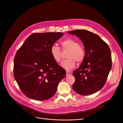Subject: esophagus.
Instances as JSON below:
<instances>
[{
  "label": "esophagus",
  "mask_w": 123,
  "mask_h": 123,
  "mask_svg": "<svg viewBox=\"0 0 123 123\" xmlns=\"http://www.w3.org/2000/svg\"><path fill=\"white\" fill-rule=\"evenodd\" d=\"M70 74H71V73H70V72L67 71V72H66V76H68V75H69Z\"/></svg>",
  "instance_id": "obj_1"
}]
</instances>
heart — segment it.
Instances as JSON below:
<instances>
[{
    "label": "heart",
    "mask_w": 123,
    "mask_h": 123,
    "mask_svg": "<svg viewBox=\"0 0 123 123\" xmlns=\"http://www.w3.org/2000/svg\"><path fill=\"white\" fill-rule=\"evenodd\" d=\"M62 50H68L67 55V59L63 61L61 66L67 71H70L74 68L76 65V61L80 63L84 60L86 52L83 46L75 39L67 38L60 43ZM50 52L51 57L54 60L58 63L61 60V50L56 45H52L50 47Z\"/></svg>",
    "instance_id": "1"
}]
</instances>
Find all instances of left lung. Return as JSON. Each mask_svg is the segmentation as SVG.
<instances>
[{
    "label": "left lung",
    "instance_id": "1",
    "mask_svg": "<svg viewBox=\"0 0 123 123\" xmlns=\"http://www.w3.org/2000/svg\"><path fill=\"white\" fill-rule=\"evenodd\" d=\"M68 33L79 37L86 52L83 62L73 72L75 80L73 88L82 95L94 93L104 86L111 68V49L97 34L89 31L75 30Z\"/></svg>",
    "mask_w": 123,
    "mask_h": 123
}]
</instances>
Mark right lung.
Listing matches in <instances>:
<instances>
[{"label":"right lung","mask_w":123,"mask_h":123,"mask_svg":"<svg viewBox=\"0 0 123 123\" xmlns=\"http://www.w3.org/2000/svg\"><path fill=\"white\" fill-rule=\"evenodd\" d=\"M62 32L34 33L17 50L13 76L21 92L29 98L46 100L55 93L66 71L51 56L50 49Z\"/></svg>","instance_id":"1"}]
</instances>
